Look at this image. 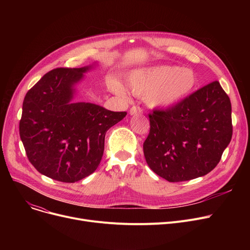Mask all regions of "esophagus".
I'll list each match as a JSON object with an SVG mask.
<instances>
[{"instance_id":"34e87169","label":"esophagus","mask_w":250,"mask_h":250,"mask_svg":"<svg viewBox=\"0 0 250 250\" xmlns=\"http://www.w3.org/2000/svg\"><path fill=\"white\" fill-rule=\"evenodd\" d=\"M129 113L132 115H136V114H140V113H143V109L140 107V106H132L129 109Z\"/></svg>"}]
</instances>
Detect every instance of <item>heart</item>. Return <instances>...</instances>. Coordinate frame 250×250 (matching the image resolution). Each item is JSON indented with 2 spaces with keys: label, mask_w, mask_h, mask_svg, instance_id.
I'll return each instance as SVG.
<instances>
[{
  "label": "heart",
  "mask_w": 250,
  "mask_h": 250,
  "mask_svg": "<svg viewBox=\"0 0 250 250\" xmlns=\"http://www.w3.org/2000/svg\"><path fill=\"white\" fill-rule=\"evenodd\" d=\"M198 85V78L191 69L175 65L139 69L129 74L127 86L139 97H145L151 107H171L188 97ZM116 94L125 95L121 84H113Z\"/></svg>",
  "instance_id": "1"
}]
</instances>
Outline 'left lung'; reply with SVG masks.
<instances>
[{"label":"left lung","instance_id":"1","mask_svg":"<svg viewBox=\"0 0 250 250\" xmlns=\"http://www.w3.org/2000/svg\"><path fill=\"white\" fill-rule=\"evenodd\" d=\"M149 120L144 155L153 171L169 182L211 172L232 138L231 102L218 81L171 108L154 110Z\"/></svg>","mask_w":250,"mask_h":250}]
</instances>
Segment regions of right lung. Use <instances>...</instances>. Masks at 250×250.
Returning a JSON list of instances; mask_svg holds the SVG:
<instances>
[{
	"instance_id": "add662e5",
	"label": "right lung",
	"mask_w": 250,
	"mask_h": 250,
	"mask_svg": "<svg viewBox=\"0 0 250 250\" xmlns=\"http://www.w3.org/2000/svg\"><path fill=\"white\" fill-rule=\"evenodd\" d=\"M91 68L51 70L23 101L19 133L27 158L38 172L58 181L72 183L93 173L102 158L105 134L126 115L73 102L74 86Z\"/></svg>"
}]
</instances>
